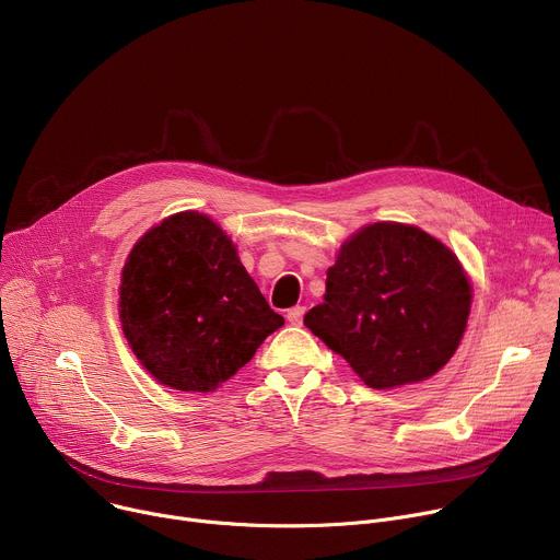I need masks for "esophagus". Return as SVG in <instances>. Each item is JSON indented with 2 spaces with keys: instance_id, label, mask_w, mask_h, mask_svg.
Wrapping results in <instances>:
<instances>
[{
  "instance_id": "1",
  "label": "esophagus",
  "mask_w": 560,
  "mask_h": 560,
  "mask_svg": "<svg viewBox=\"0 0 560 560\" xmlns=\"http://www.w3.org/2000/svg\"><path fill=\"white\" fill-rule=\"evenodd\" d=\"M304 313H306V306H300V304H298V306H293V308L287 311V319H289L293 326H300Z\"/></svg>"
}]
</instances>
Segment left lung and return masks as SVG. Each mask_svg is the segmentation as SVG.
<instances>
[{
  "label": "left lung",
  "instance_id": "obj_1",
  "mask_svg": "<svg viewBox=\"0 0 560 560\" xmlns=\"http://www.w3.org/2000/svg\"><path fill=\"white\" fill-rule=\"evenodd\" d=\"M472 284L459 258L404 222L355 232L326 271L324 302L306 328L375 390L439 373L462 345Z\"/></svg>",
  "mask_w": 560,
  "mask_h": 560
}]
</instances>
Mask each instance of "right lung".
I'll use <instances>...</instances> for the list:
<instances>
[{"label": "right lung", "instance_id": "right-lung-1", "mask_svg": "<svg viewBox=\"0 0 560 560\" xmlns=\"http://www.w3.org/2000/svg\"><path fill=\"white\" fill-rule=\"evenodd\" d=\"M119 317L143 369L183 393L215 390L284 324L232 238L198 211L165 218L132 247Z\"/></svg>", "mask_w": 560, "mask_h": 560}]
</instances>
